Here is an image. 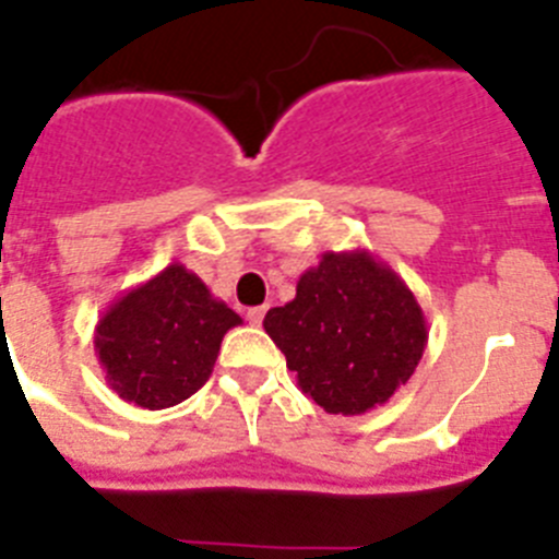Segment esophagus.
I'll return each instance as SVG.
<instances>
[{
  "instance_id": "esophagus-1",
  "label": "esophagus",
  "mask_w": 559,
  "mask_h": 559,
  "mask_svg": "<svg viewBox=\"0 0 559 559\" xmlns=\"http://www.w3.org/2000/svg\"><path fill=\"white\" fill-rule=\"evenodd\" d=\"M246 317L251 325H262V319H265V305H260V308H248Z\"/></svg>"
}]
</instances>
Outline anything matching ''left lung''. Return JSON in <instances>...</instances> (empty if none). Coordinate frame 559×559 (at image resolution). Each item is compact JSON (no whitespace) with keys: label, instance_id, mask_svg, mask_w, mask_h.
<instances>
[{"label":"left lung","instance_id":"1","mask_svg":"<svg viewBox=\"0 0 559 559\" xmlns=\"http://www.w3.org/2000/svg\"><path fill=\"white\" fill-rule=\"evenodd\" d=\"M262 328L299 390L333 416L388 404L416 373L429 338L416 294L367 248L325 251L299 276L297 297L271 308Z\"/></svg>","mask_w":559,"mask_h":559}]
</instances>
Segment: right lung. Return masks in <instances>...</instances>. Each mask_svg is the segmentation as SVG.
<instances>
[{
    "label": "right lung",
    "instance_id": "1",
    "mask_svg": "<svg viewBox=\"0 0 559 559\" xmlns=\"http://www.w3.org/2000/svg\"><path fill=\"white\" fill-rule=\"evenodd\" d=\"M242 319L194 271L171 262L123 290L95 325V356L123 402L166 409L209 381L221 342Z\"/></svg>",
    "mask_w": 559,
    "mask_h": 559
}]
</instances>
